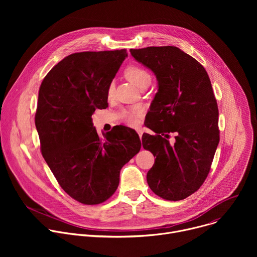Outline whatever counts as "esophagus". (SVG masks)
Returning <instances> with one entry per match:
<instances>
[{
  "label": "esophagus",
  "mask_w": 257,
  "mask_h": 257,
  "mask_svg": "<svg viewBox=\"0 0 257 257\" xmlns=\"http://www.w3.org/2000/svg\"><path fill=\"white\" fill-rule=\"evenodd\" d=\"M137 133H138V135H139V137H140V139H141V137H142V134H143V130L142 129H137Z\"/></svg>",
  "instance_id": "esophagus-1"
}]
</instances>
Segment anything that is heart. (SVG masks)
Instances as JSON below:
<instances>
[{"instance_id":"1","label":"heart","mask_w":257,"mask_h":257,"mask_svg":"<svg viewBox=\"0 0 257 257\" xmlns=\"http://www.w3.org/2000/svg\"><path fill=\"white\" fill-rule=\"evenodd\" d=\"M124 74L125 77L134 85H136L137 87L141 88L145 85H150L151 81H152V75L151 73L144 69L143 67L139 66V65H129L125 68L124 70ZM114 92V84L109 83L106 89V93L108 96H111ZM142 114V108L139 105H134L131 106L127 109H124L122 113V119L125 123L134 126L138 123V118L141 116Z\"/></svg>"}]
</instances>
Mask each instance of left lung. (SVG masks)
<instances>
[{"instance_id":"1","label":"left lung","mask_w":257,"mask_h":257,"mask_svg":"<svg viewBox=\"0 0 257 257\" xmlns=\"http://www.w3.org/2000/svg\"><path fill=\"white\" fill-rule=\"evenodd\" d=\"M130 53L159 82L145 117L146 127L156 135H142L143 149L156 157L146 175L148 184L163 199H185L203 184L219 141L210 79L198 61L177 47L131 49Z\"/></svg>"}]
</instances>
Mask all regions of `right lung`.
<instances>
[{
    "instance_id": "add662e5",
    "label": "right lung",
    "mask_w": 257,
    "mask_h": 257,
    "mask_svg": "<svg viewBox=\"0 0 257 257\" xmlns=\"http://www.w3.org/2000/svg\"><path fill=\"white\" fill-rule=\"evenodd\" d=\"M127 51L74 53L44 78L34 122L42 155L62 189L87 205L99 204L118 188L120 171L141 148L138 134L119 126L101 138L92 124L107 106L106 89Z\"/></svg>"
}]
</instances>
